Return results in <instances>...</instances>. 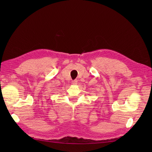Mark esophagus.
I'll return each instance as SVG.
<instances>
[{"label": "esophagus", "instance_id": "esophagus-1", "mask_svg": "<svg viewBox=\"0 0 152 152\" xmlns=\"http://www.w3.org/2000/svg\"><path fill=\"white\" fill-rule=\"evenodd\" d=\"M72 83L73 85H76L77 83H78V82H77V80H74V81L72 82Z\"/></svg>", "mask_w": 152, "mask_h": 152}]
</instances>
